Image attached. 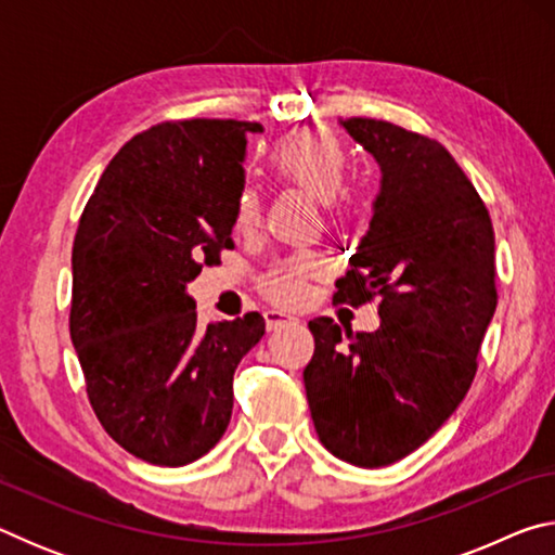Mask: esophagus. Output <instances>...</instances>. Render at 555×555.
Wrapping results in <instances>:
<instances>
[{"label":"esophagus","instance_id":"esophagus-1","mask_svg":"<svg viewBox=\"0 0 555 555\" xmlns=\"http://www.w3.org/2000/svg\"><path fill=\"white\" fill-rule=\"evenodd\" d=\"M264 318H267V327H269V331H279V327H284V325L298 323V318H296L294 313L281 311V308H269V311L264 313Z\"/></svg>","mask_w":555,"mask_h":555}]
</instances>
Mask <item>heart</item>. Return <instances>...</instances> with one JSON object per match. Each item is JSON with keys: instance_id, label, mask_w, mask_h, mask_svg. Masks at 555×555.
Wrapping results in <instances>:
<instances>
[{"instance_id": "obj_1", "label": "heart", "mask_w": 555, "mask_h": 555, "mask_svg": "<svg viewBox=\"0 0 555 555\" xmlns=\"http://www.w3.org/2000/svg\"><path fill=\"white\" fill-rule=\"evenodd\" d=\"M269 171L279 183L296 185L321 203H333L343 191L347 154L345 146L333 134L321 129L294 131L276 142L267 154ZM261 218L259 195L251 188H244L237 198V215L234 224L240 232L257 228ZM323 269L315 257H294L284 264L274 267L267 274L264 294L276 304H300L308 294V276Z\"/></svg>"}]
</instances>
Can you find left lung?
Returning <instances> with one entry per match:
<instances>
[{
  "label": "left lung",
  "instance_id": "left-lung-1",
  "mask_svg": "<svg viewBox=\"0 0 555 555\" xmlns=\"http://www.w3.org/2000/svg\"><path fill=\"white\" fill-rule=\"evenodd\" d=\"M340 125L374 156L382 181L335 298L360 306L377 296L382 323L343 335L333 318H313L304 384L321 443L350 465L384 467L424 446L475 379L496 308L494 230L436 139L382 119Z\"/></svg>",
  "mask_w": 555,
  "mask_h": 555
}]
</instances>
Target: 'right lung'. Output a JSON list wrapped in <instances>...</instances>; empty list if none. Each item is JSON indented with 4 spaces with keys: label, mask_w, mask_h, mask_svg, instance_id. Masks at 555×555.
Masks as SVG:
<instances>
[{
    "label": "right lung",
    "mask_w": 555,
    "mask_h": 555,
    "mask_svg": "<svg viewBox=\"0 0 555 555\" xmlns=\"http://www.w3.org/2000/svg\"><path fill=\"white\" fill-rule=\"evenodd\" d=\"M247 131L257 121H162L100 176L73 242L70 340L100 424L127 453L181 467L228 430L232 377L264 335L247 313L198 325L185 286L232 249Z\"/></svg>",
    "instance_id": "1"
}]
</instances>
